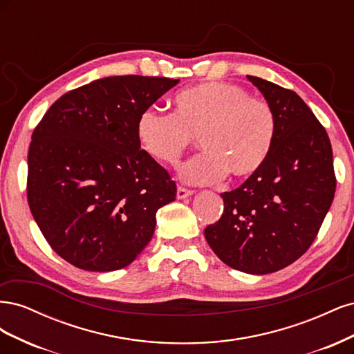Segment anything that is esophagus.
I'll list each match as a JSON object with an SVG mask.
<instances>
[{
	"label": "esophagus",
	"mask_w": 354,
	"mask_h": 354,
	"mask_svg": "<svg viewBox=\"0 0 354 354\" xmlns=\"http://www.w3.org/2000/svg\"><path fill=\"white\" fill-rule=\"evenodd\" d=\"M190 195H194V192L189 190V189L181 187V186L177 187V199H186V198H189Z\"/></svg>",
	"instance_id": "1"
}]
</instances>
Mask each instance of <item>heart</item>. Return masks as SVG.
<instances>
[{"label": "heart", "mask_w": 354, "mask_h": 354, "mask_svg": "<svg viewBox=\"0 0 354 354\" xmlns=\"http://www.w3.org/2000/svg\"><path fill=\"white\" fill-rule=\"evenodd\" d=\"M174 112L147 108L136 124L143 151L164 165H177L199 137L203 152L180 168L187 185L218 183L229 173L236 178L254 176L269 158L276 137L272 106L236 84L207 82L178 93Z\"/></svg>", "instance_id": "1"}]
</instances>
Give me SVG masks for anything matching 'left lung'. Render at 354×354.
<instances>
[{
	"label": "left lung",
	"instance_id": "obj_1",
	"mask_svg": "<svg viewBox=\"0 0 354 354\" xmlns=\"http://www.w3.org/2000/svg\"><path fill=\"white\" fill-rule=\"evenodd\" d=\"M248 80L276 116L266 164L232 192L221 218L203 232L232 269L267 274L298 260L313 243L335 194L332 147L325 128L299 95L257 77Z\"/></svg>",
	"mask_w": 354,
	"mask_h": 354
}]
</instances>
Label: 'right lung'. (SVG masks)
I'll return each instance as SVG.
<instances>
[{
	"instance_id": "obj_1",
	"label": "right lung",
	"mask_w": 354,
	"mask_h": 354,
	"mask_svg": "<svg viewBox=\"0 0 354 354\" xmlns=\"http://www.w3.org/2000/svg\"><path fill=\"white\" fill-rule=\"evenodd\" d=\"M180 80L108 77L53 103L32 134L28 202L55 252L88 272L131 264L151 242L156 211L176 199L136 124Z\"/></svg>"
}]
</instances>
